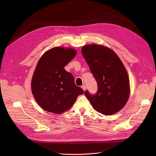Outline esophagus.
Wrapping results in <instances>:
<instances>
[{
    "label": "esophagus",
    "instance_id": "obj_1",
    "mask_svg": "<svg viewBox=\"0 0 156 156\" xmlns=\"http://www.w3.org/2000/svg\"><path fill=\"white\" fill-rule=\"evenodd\" d=\"M81 88H82V89L84 91H85V90H86V86H85V85H83L82 86H81Z\"/></svg>",
    "mask_w": 156,
    "mask_h": 156
}]
</instances>
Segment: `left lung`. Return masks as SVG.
<instances>
[{
  "label": "left lung",
  "mask_w": 156,
  "mask_h": 156,
  "mask_svg": "<svg viewBox=\"0 0 156 156\" xmlns=\"http://www.w3.org/2000/svg\"><path fill=\"white\" fill-rule=\"evenodd\" d=\"M81 53L97 83L95 94L85 91L92 107L104 115L119 111L129 96V81L123 64L115 52L104 46L85 45Z\"/></svg>",
  "instance_id": "8db88e82"
}]
</instances>
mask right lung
Masks as SVG:
<instances>
[{
  "label": "right lung",
  "instance_id": "obj_1",
  "mask_svg": "<svg viewBox=\"0 0 156 156\" xmlns=\"http://www.w3.org/2000/svg\"><path fill=\"white\" fill-rule=\"evenodd\" d=\"M76 54L75 49L60 47L40 57L31 80V91L43 109L60 114L69 109L83 90L75 85L72 74L64 67Z\"/></svg>",
  "mask_w": 156,
  "mask_h": 156
}]
</instances>
